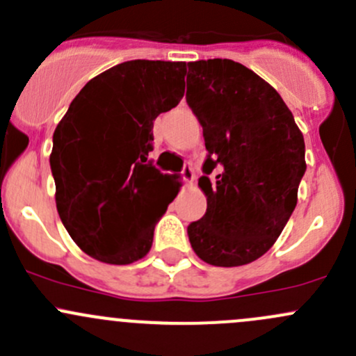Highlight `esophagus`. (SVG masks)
<instances>
[{"instance_id": "1", "label": "esophagus", "mask_w": 356, "mask_h": 356, "mask_svg": "<svg viewBox=\"0 0 356 356\" xmlns=\"http://www.w3.org/2000/svg\"><path fill=\"white\" fill-rule=\"evenodd\" d=\"M181 179L184 184H193V181H195V170H193L191 165H184V168L181 170Z\"/></svg>"}]
</instances>
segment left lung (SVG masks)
<instances>
[{
	"instance_id": "obj_1",
	"label": "left lung",
	"mask_w": 356,
	"mask_h": 356,
	"mask_svg": "<svg viewBox=\"0 0 356 356\" xmlns=\"http://www.w3.org/2000/svg\"><path fill=\"white\" fill-rule=\"evenodd\" d=\"M186 102L203 127L198 186L207 211L188 225L203 261L239 267L267 253L288 224L307 170L303 134L270 84L227 58L188 63Z\"/></svg>"
}]
</instances>
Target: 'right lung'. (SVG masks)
Instances as JSON below:
<instances>
[{
	"label": "right lung",
	"instance_id": "right-lung-1",
	"mask_svg": "<svg viewBox=\"0 0 356 356\" xmlns=\"http://www.w3.org/2000/svg\"><path fill=\"white\" fill-rule=\"evenodd\" d=\"M184 62L131 60L91 79L53 134L56 210L84 253L111 265L149 251L175 181L148 160L153 120L184 96ZM179 193V191H177Z\"/></svg>",
	"mask_w": 356,
	"mask_h": 356
}]
</instances>
